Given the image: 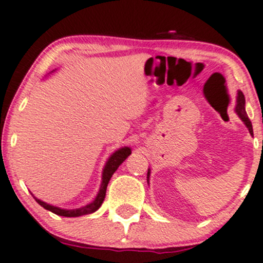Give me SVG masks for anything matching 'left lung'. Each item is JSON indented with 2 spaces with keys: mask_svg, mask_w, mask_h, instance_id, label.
I'll return each instance as SVG.
<instances>
[{
  "mask_svg": "<svg viewBox=\"0 0 263 263\" xmlns=\"http://www.w3.org/2000/svg\"><path fill=\"white\" fill-rule=\"evenodd\" d=\"M236 114L240 117V119L242 120L245 125L247 126L249 129L250 134L253 135V130H252V124H251V120L249 119L246 114V109H245V96L241 90H237V97H236V108H235ZM149 176H150V169H147V184H149Z\"/></svg>",
  "mask_w": 263,
  "mask_h": 263,
  "instance_id": "1",
  "label": "left lung"
}]
</instances>
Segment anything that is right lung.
Listing matches in <instances>:
<instances>
[{
	"instance_id": "add662e5",
	"label": "right lung",
	"mask_w": 263,
	"mask_h": 263,
	"mask_svg": "<svg viewBox=\"0 0 263 263\" xmlns=\"http://www.w3.org/2000/svg\"><path fill=\"white\" fill-rule=\"evenodd\" d=\"M53 72H54V70H53ZM130 154H132L130 147L123 146L120 147V149L116 150L113 154L109 156L107 163L104 165V169H103L102 184H100L98 194H97L96 199H94L92 202L88 203V205L82 206V208L79 209H70V210H68V209H61L58 208V206L49 205V203L37 199L36 196H33L34 200H36L42 208L46 209V210H49L51 212H53V214L60 215V216H64V217H78V216H82V215H88V214H92V212H96L100 206H102L103 201H104L109 180H110L111 176H113V174L116 173L118 167H119V165L122 164Z\"/></svg>"
}]
</instances>
